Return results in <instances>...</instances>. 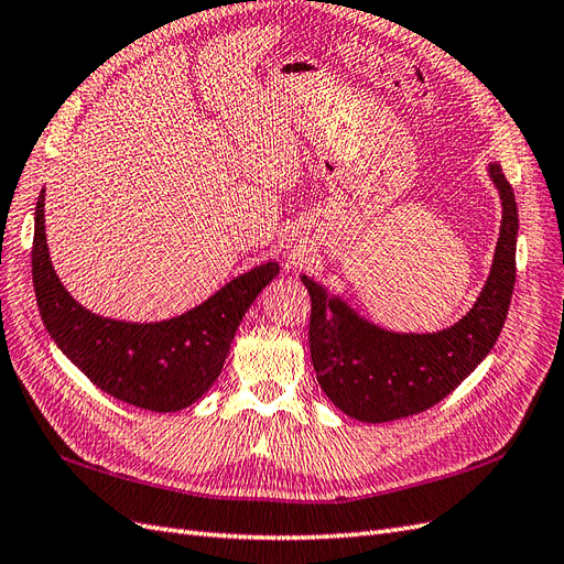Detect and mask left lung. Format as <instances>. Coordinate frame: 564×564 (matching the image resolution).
Segmentation results:
<instances>
[{
    "instance_id": "obj_1",
    "label": "left lung",
    "mask_w": 564,
    "mask_h": 564,
    "mask_svg": "<svg viewBox=\"0 0 564 564\" xmlns=\"http://www.w3.org/2000/svg\"><path fill=\"white\" fill-rule=\"evenodd\" d=\"M489 176L501 195V232L487 284L473 308L433 334L377 327L327 289L301 275L311 294V357L317 383L340 412L386 423L425 412L464 381L497 344L516 286L518 204L497 162Z\"/></svg>"
}]
</instances>
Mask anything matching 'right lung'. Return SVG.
<instances>
[{
  "instance_id": "add662e5",
  "label": "right lung",
  "mask_w": 564,
  "mask_h": 564,
  "mask_svg": "<svg viewBox=\"0 0 564 564\" xmlns=\"http://www.w3.org/2000/svg\"><path fill=\"white\" fill-rule=\"evenodd\" d=\"M278 272L275 261L256 265L172 319L139 324L100 317L65 292L51 265L44 191L35 207L32 282L46 332L91 383L150 412H178L214 386L245 313Z\"/></svg>"
}]
</instances>
